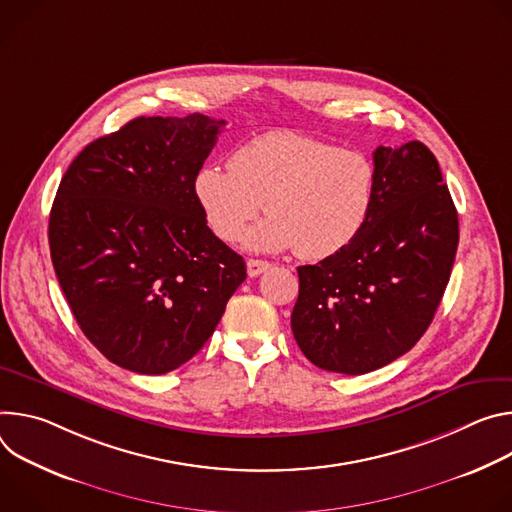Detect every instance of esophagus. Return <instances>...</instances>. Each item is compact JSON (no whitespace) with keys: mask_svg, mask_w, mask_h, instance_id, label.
<instances>
[{"mask_svg":"<svg viewBox=\"0 0 512 512\" xmlns=\"http://www.w3.org/2000/svg\"><path fill=\"white\" fill-rule=\"evenodd\" d=\"M246 266H248V274L254 278V276H260L262 272H266V270H270V262H266V260H256V258H250L248 262H246Z\"/></svg>","mask_w":512,"mask_h":512,"instance_id":"34e87169","label":"esophagus"}]
</instances>
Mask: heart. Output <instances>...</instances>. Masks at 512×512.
<instances>
[{
	"label": "heart",
	"instance_id": "b5f03b06",
	"mask_svg": "<svg viewBox=\"0 0 512 512\" xmlns=\"http://www.w3.org/2000/svg\"><path fill=\"white\" fill-rule=\"evenodd\" d=\"M376 168L360 150L297 134L268 132L242 144L230 168L207 164L195 177L199 207L223 242H238L262 211L268 219L246 234L256 252L293 250L325 260L364 230L374 205Z\"/></svg>",
	"mask_w": 512,
	"mask_h": 512
}]
</instances>
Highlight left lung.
Wrapping results in <instances>:
<instances>
[{
    "label": "left lung",
    "instance_id": "8db88e82",
    "mask_svg": "<svg viewBox=\"0 0 512 512\" xmlns=\"http://www.w3.org/2000/svg\"><path fill=\"white\" fill-rule=\"evenodd\" d=\"M376 189L360 236L299 266L291 315L317 368L366 374L407 354L427 331L456 260L458 211L433 152L413 140L374 150Z\"/></svg>",
    "mask_w": 512,
    "mask_h": 512
}]
</instances>
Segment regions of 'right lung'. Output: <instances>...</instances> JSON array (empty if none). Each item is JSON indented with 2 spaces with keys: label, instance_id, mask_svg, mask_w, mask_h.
<instances>
[{
  "label": "right lung",
  "instance_id": "add662e5",
  "mask_svg": "<svg viewBox=\"0 0 512 512\" xmlns=\"http://www.w3.org/2000/svg\"><path fill=\"white\" fill-rule=\"evenodd\" d=\"M223 120L136 118L87 144L56 191L48 244L67 303L113 364L166 374L189 362L246 280L207 225L195 177Z\"/></svg>",
  "mask_w": 512,
  "mask_h": 512
}]
</instances>
